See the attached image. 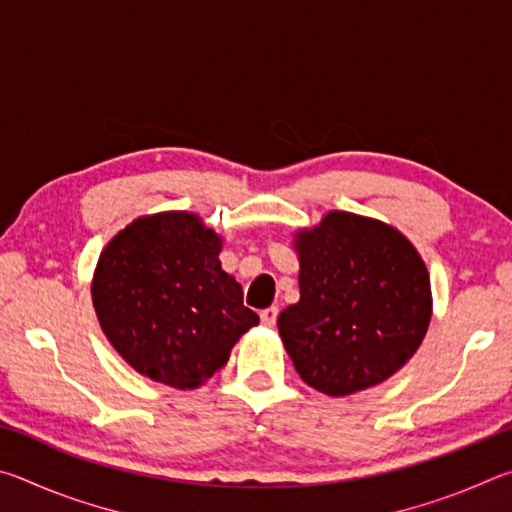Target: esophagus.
I'll list each match as a JSON object with an SVG mask.
<instances>
[{"mask_svg": "<svg viewBox=\"0 0 512 512\" xmlns=\"http://www.w3.org/2000/svg\"><path fill=\"white\" fill-rule=\"evenodd\" d=\"M277 314H280V311H277V307H268V309L262 311V314H259V318H262V323L266 327H271V325H275Z\"/></svg>", "mask_w": 512, "mask_h": 512, "instance_id": "1", "label": "esophagus"}]
</instances>
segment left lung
<instances>
[{
    "mask_svg": "<svg viewBox=\"0 0 512 512\" xmlns=\"http://www.w3.org/2000/svg\"><path fill=\"white\" fill-rule=\"evenodd\" d=\"M300 300L277 316L300 379L329 397L393 377L429 329V271L391 223L332 210L293 232Z\"/></svg>",
    "mask_w": 512,
    "mask_h": 512,
    "instance_id": "obj_1",
    "label": "left lung"
}]
</instances>
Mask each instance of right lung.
<instances>
[{
  "mask_svg": "<svg viewBox=\"0 0 512 512\" xmlns=\"http://www.w3.org/2000/svg\"><path fill=\"white\" fill-rule=\"evenodd\" d=\"M221 235L194 212L137 216L101 250L92 305L112 348L135 372L192 391L259 323L221 268Z\"/></svg>",
  "mask_w": 512,
  "mask_h": 512,
  "instance_id": "obj_1",
  "label": "right lung"
}]
</instances>
